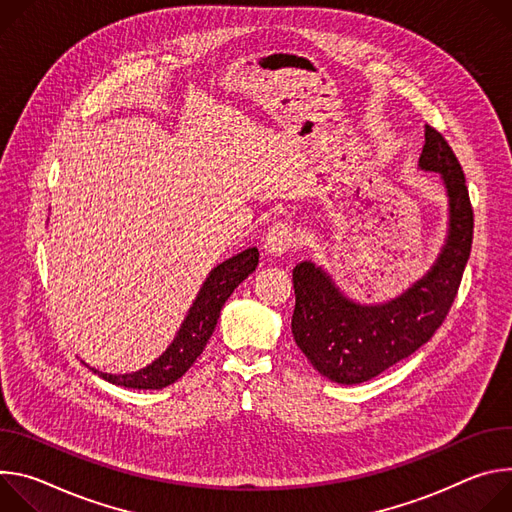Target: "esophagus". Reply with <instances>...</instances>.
I'll use <instances>...</instances> for the list:
<instances>
[{
	"instance_id": "obj_1",
	"label": "esophagus",
	"mask_w": 512,
	"mask_h": 512,
	"mask_svg": "<svg viewBox=\"0 0 512 512\" xmlns=\"http://www.w3.org/2000/svg\"><path fill=\"white\" fill-rule=\"evenodd\" d=\"M295 246H297V232H295L293 223H289V221H278L266 232L264 250L272 256L285 254Z\"/></svg>"
}]
</instances>
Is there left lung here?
<instances>
[{
	"instance_id": "obj_1",
	"label": "left lung",
	"mask_w": 512,
	"mask_h": 512,
	"mask_svg": "<svg viewBox=\"0 0 512 512\" xmlns=\"http://www.w3.org/2000/svg\"><path fill=\"white\" fill-rule=\"evenodd\" d=\"M419 166L441 175L449 197V230L435 264L411 289L388 303L360 305L313 262L293 270V337L315 370L337 384L366 382L409 358L429 342L458 295L472 250L474 211L462 164L429 124Z\"/></svg>"
}]
</instances>
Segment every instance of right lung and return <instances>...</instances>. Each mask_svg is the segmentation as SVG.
I'll return each mask as SVG.
<instances>
[{"mask_svg": "<svg viewBox=\"0 0 512 512\" xmlns=\"http://www.w3.org/2000/svg\"><path fill=\"white\" fill-rule=\"evenodd\" d=\"M258 256L260 254L256 248H248L209 272L173 344L152 364L130 374H107L95 368L91 370L111 384L138 390H158L179 380L205 350L225 301L230 299L240 282L256 270Z\"/></svg>", "mask_w": 512, "mask_h": 512, "instance_id": "obj_1", "label": "right lung"}]
</instances>
